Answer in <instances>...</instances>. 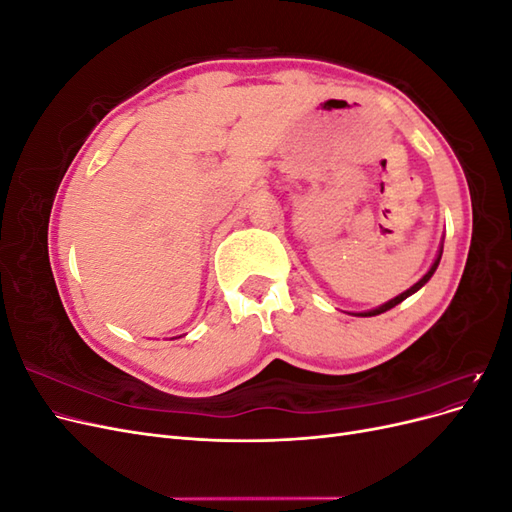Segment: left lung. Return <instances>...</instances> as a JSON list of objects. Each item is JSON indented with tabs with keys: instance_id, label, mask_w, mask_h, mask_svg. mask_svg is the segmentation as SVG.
I'll return each mask as SVG.
<instances>
[{
	"instance_id": "8db88e82",
	"label": "left lung",
	"mask_w": 512,
	"mask_h": 512,
	"mask_svg": "<svg viewBox=\"0 0 512 512\" xmlns=\"http://www.w3.org/2000/svg\"><path fill=\"white\" fill-rule=\"evenodd\" d=\"M440 258H442V247H440V252H438V256H436V260H433V265H431V269L421 277V280H418L412 288H408L406 292H401L399 297H395V299H391V301H386L384 305H380V307H376V309H369V312H359V314H352V316H363V318H367V316H378V314H384V312H389L391 307H395V305H399L401 301L404 299H408L410 294H414L416 290H421L429 280H431V275L436 273V269H438V265H440Z\"/></svg>"
}]
</instances>
